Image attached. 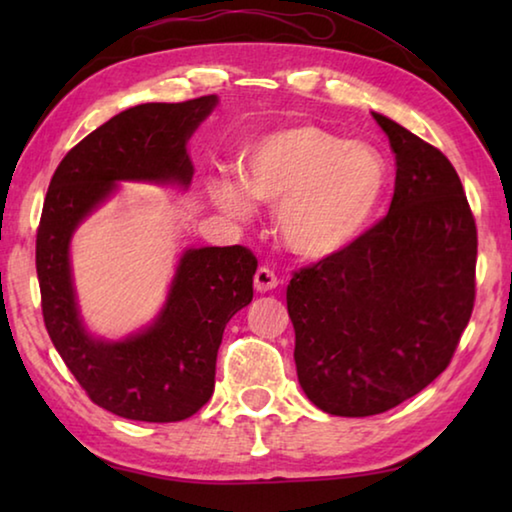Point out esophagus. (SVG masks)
Here are the masks:
<instances>
[{
  "instance_id": "esophagus-1",
  "label": "esophagus",
  "mask_w": 512,
  "mask_h": 512,
  "mask_svg": "<svg viewBox=\"0 0 512 512\" xmlns=\"http://www.w3.org/2000/svg\"><path fill=\"white\" fill-rule=\"evenodd\" d=\"M277 284H280V280H277V275L271 271V268H266V266L257 268V273H255V291L257 293L273 291Z\"/></svg>"
}]
</instances>
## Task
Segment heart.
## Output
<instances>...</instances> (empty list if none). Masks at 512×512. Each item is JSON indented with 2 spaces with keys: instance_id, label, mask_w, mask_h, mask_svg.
<instances>
[{
  "instance_id": "heart-1",
  "label": "heart",
  "mask_w": 512,
  "mask_h": 512,
  "mask_svg": "<svg viewBox=\"0 0 512 512\" xmlns=\"http://www.w3.org/2000/svg\"><path fill=\"white\" fill-rule=\"evenodd\" d=\"M386 187L384 160L363 142L314 124L259 135L241 158V183L216 180L212 203L232 219L253 216V202L275 207L284 248L302 259H327L357 241Z\"/></svg>"
}]
</instances>
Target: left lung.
Segmentation results:
<instances>
[{
  "label": "left lung",
  "instance_id": "left-lung-1",
  "mask_svg": "<svg viewBox=\"0 0 512 512\" xmlns=\"http://www.w3.org/2000/svg\"><path fill=\"white\" fill-rule=\"evenodd\" d=\"M395 153L388 214L287 287L298 381L320 411L384 413L454 357L474 307L476 225L436 146L372 112Z\"/></svg>",
  "mask_w": 512,
  "mask_h": 512
}]
</instances>
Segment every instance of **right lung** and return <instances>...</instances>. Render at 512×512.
I'll use <instances>...</instances> for the list:
<instances>
[{"label":"right lung","mask_w":512,"mask_h":512,"mask_svg":"<svg viewBox=\"0 0 512 512\" xmlns=\"http://www.w3.org/2000/svg\"><path fill=\"white\" fill-rule=\"evenodd\" d=\"M216 106L210 94L119 112L65 155L42 205L36 271L47 332L90 400L119 418L178 422L210 400L223 329L253 300L257 259L244 246L183 250L158 316L112 341L83 323L69 246L119 183L187 189V142Z\"/></svg>","instance_id":"obj_1"}]
</instances>
